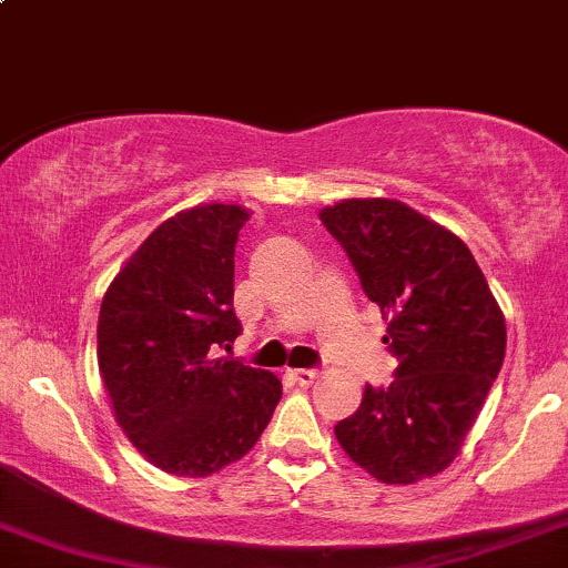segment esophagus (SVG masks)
I'll return each instance as SVG.
<instances>
[{"label":"esophagus","mask_w":568,"mask_h":568,"mask_svg":"<svg viewBox=\"0 0 568 568\" xmlns=\"http://www.w3.org/2000/svg\"><path fill=\"white\" fill-rule=\"evenodd\" d=\"M292 379L297 384H311L314 379H320V368H295L292 371Z\"/></svg>","instance_id":"1"}]
</instances>
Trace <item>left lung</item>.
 I'll use <instances>...</instances> for the list:
<instances>
[{
	"label": "left lung",
	"instance_id": "left-lung-1",
	"mask_svg": "<svg viewBox=\"0 0 568 568\" xmlns=\"http://www.w3.org/2000/svg\"><path fill=\"white\" fill-rule=\"evenodd\" d=\"M320 219L389 320L384 344L398 359L387 387L365 384L335 438L387 485L433 477L460 453L501 371V308L466 243L398 200H344Z\"/></svg>",
	"mask_w": 568,
	"mask_h": 568
}]
</instances>
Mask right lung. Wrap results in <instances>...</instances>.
<instances>
[{
  "mask_svg": "<svg viewBox=\"0 0 568 568\" xmlns=\"http://www.w3.org/2000/svg\"><path fill=\"white\" fill-rule=\"evenodd\" d=\"M248 211L200 205L160 224L108 286L97 359L115 419L162 471L209 477L257 444L282 382L222 349L241 335L235 243Z\"/></svg>",
  "mask_w": 568,
  "mask_h": 568,
  "instance_id": "obj_1",
  "label": "right lung"
}]
</instances>
